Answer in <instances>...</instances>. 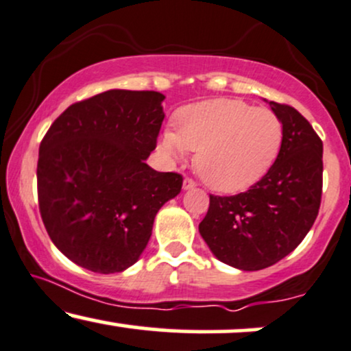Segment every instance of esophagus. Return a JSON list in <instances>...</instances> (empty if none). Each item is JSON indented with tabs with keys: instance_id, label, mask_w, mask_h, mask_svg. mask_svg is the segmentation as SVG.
Masks as SVG:
<instances>
[{
	"instance_id": "esophagus-1",
	"label": "esophagus",
	"mask_w": 351,
	"mask_h": 351,
	"mask_svg": "<svg viewBox=\"0 0 351 351\" xmlns=\"http://www.w3.org/2000/svg\"><path fill=\"white\" fill-rule=\"evenodd\" d=\"M194 186H196V183L191 178H184L183 180V189H193Z\"/></svg>"
}]
</instances>
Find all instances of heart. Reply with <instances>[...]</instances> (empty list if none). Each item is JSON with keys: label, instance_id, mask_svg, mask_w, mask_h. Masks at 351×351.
Returning a JSON list of instances; mask_svg holds the SVG:
<instances>
[{"label": "heart", "instance_id": "obj_1", "mask_svg": "<svg viewBox=\"0 0 351 351\" xmlns=\"http://www.w3.org/2000/svg\"><path fill=\"white\" fill-rule=\"evenodd\" d=\"M285 129L276 112L240 99H210L181 109L176 134L158 143L168 160L196 152L194 167L209 188L234 193L267 173L280 155Z\"/></svg>", "mask_w": 351, "mask_h": 351}]
</instances>
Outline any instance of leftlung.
I'll return each mask as SVG.
<instances>
[{
	"label": "left lung",
	"mask_w": 351,
	"mask_h": 351,
	"mask_svg": "<svg viewBox=\"0 0 351 351\" xmlns=\"http://www.w3.org/2000/svg\"><path fill=\"white\" fill-rule=\"evenodd\" d=\"M285 129L276 162L245 193L209 196L199 234L217 260L256 271L289 255L319 214L322 141L309 121L288 104L269 103Z\"/></svg>",
	"instance_id": "1"
}]
</instances>
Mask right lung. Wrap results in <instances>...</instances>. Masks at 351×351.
<instances>
[{"mask_svg": "<svg viewBox=\"0 0 351 351\" xmlns=\"http://www.w3.org/2000/svg\"><path fill=\"white\" fill-rule=\"evenodd\" d=\"M158 91L109 90L66 108L42 138L39 210L66 258L119 273L145 250L160 208L183 176L145 163L165 117Z\"/></svg>", "mask_w": 351, "mask_h": 351, "instance_id": "1", "label": "right lung"}]
</instances>
